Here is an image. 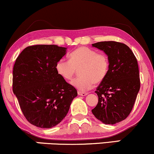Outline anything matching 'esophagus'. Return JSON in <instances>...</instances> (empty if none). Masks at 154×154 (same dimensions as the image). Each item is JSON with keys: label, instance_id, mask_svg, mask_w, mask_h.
<instances>
[{"label": "esophagus", "instance_id": "obj_1", "mask_svg": "<svg viewBox=\"0 0 154 154\" xmlns=\"http://www.w3.org/2000/svg\"><path fill=\"white\" fill-rule=\"evenodd\" d=\"M78 94L79 96H82V97H84V96H86L88 94L87 92H81V91H79L78 92Z\"/></svg>", "mask_w": 154, "mask_h": 154}]
</instances>
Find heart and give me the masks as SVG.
<instances>
[{
	"label": "heart",
	"mask_w": 154,
	"mask_h": 154,
	"mask_svg": "<svg viewBox=\"0 0 154 154\" xmlns=\"http://www.w3.org/2000/svg\"><path fill=\"white\" fill-rule=\"evenodd\" d=\"M69 60L61 59L56 64V70L60 77L67 81L73 79L77 70L80 76L72 84L81 91H86L105 79L109 71V61L107 55L86 47L73 50Z\"/></svg>",
	"instance_id": "1"
}]
</instances>
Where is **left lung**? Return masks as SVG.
I'll return each mask as SVG.
<instances>
[{"label":"left lung","instance_id":"1","mask_svg":"<svg viewBox=\"0 0 154 154\" xmlns=\"http://www.w3.org/2000/svg\"><path fill=\"white\" fill-rule=\"evenodd\" d=\"M92 46L108 56L109 68L96 90L98 104L91 112L103 123L116 124L130 115L140 90L138 61L129 47L123 43L105 41Z\"/></svg>","mask_w":154,"mask_h":154}]
</instances>
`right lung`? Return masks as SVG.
Listing matches in <instances>:
<instances>
[{
  "instance_id": "right-lung-1",
  "label": "right lung",
  "mask_w": 154,
  "mask_h": 154,
  "mask_svg": "<svg viewBox=\"0 0 154 154\" xmlns=\"http://www.w3.org/2000/svg\"><path fill=\"white\" fill-rule=\"evenodd\" d=\"M66 50L55 45H32L16 60L13 91L24 117L38 128H51L59 124L78 95L76 89L56 70Z\"/></svg>"
}]
</instances>
